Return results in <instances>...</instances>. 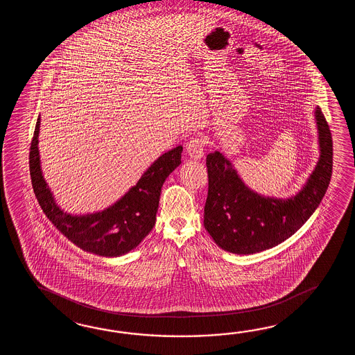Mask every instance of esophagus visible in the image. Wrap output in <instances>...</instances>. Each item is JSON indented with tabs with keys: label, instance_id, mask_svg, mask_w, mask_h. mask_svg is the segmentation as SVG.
<instances>
[{
	"label": "esophagus",
	"instance_id": "esophagus-1",
	"mask_svg": "<svg viewBox=\"0 0 355 355\" xmlns=\"http://www.w3.org/2000/svg\"><path fill=\"white\" fill-rule=\"evenodd\" d=\"M204 146H205L204 137H193L187 146V152H188L189 156L194 159H202L204 156Z\"/></svg>",
	"mask_w": 355,
	"mask_h": 355
}]
</instances>
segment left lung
Returning <instances> with one entry per match:
<instances>
[{
	"label": "left lung",
	"mask_w": 355,
	"mask_h": 355,
	"mask_svg": "<svg viewBox=\"0 0 355 355\" xmlns=\"http://www.w3.org/2000/svg\"><path fill=\"white\" fill-rule=\"evenodd\" d=\"M315 119L320 159L303 188L287 199L251 190L223 153L207 156L209 182L204 227L220 249L239 255L272 249L295 234L316 211L331 179L332 138L318 106Z\"/></svg>",
	"instance_id": "8db88e82"
}]
</instances>
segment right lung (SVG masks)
I'll list each match as a JSON object with an SVG mask.
<instances>
[{"label": "right lung", "instance_id": "1", "mask_svg": "<svg viewBox=\"0 0 355 355\" xmlns=\"http://www.w3.org/2000/svg\"><path fill=\"white\" fill-rule=\"evenodd\" d=\"M37 121L31 141L29 166L31 184L46 217L77 248L98 257H121L136 249L150 234L159 209L161 188L167 176L181 164L182 147L165 152L148 167L135 187L104 211L73 216L60 209L40 167Z\"/></svg>", "mask_w": 355, "mask_h": 355}]
</instances>
